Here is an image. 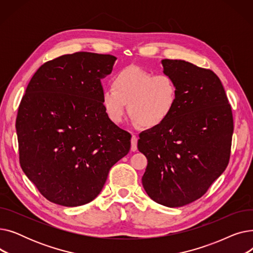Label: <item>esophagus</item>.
Instances as JSON below:
<instances>
[{"label":"esophagus","instance_id":"obj_1","mask_svg":"<svg viewBox=\"0 0 253 253\" xmlns=\"http://www.w3.org/2000/svg\"><path fill=\"white\" fill-rule=\"evenodd\" d=\"M131 151L132 152L137 151V136L135 134L132 135V138H131Z\"/></svg>","mask_w":253,"mask_h":253}]
</instances>
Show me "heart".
I'll list each match as a JSON object with an SVG mask.
<instances>
[{"mask_svg": "<svg viewBox=\"0 0 253 253\" xmlns=\"http://www.w3.org/2000/svg\"><path fill=\"white\" fill-rule=\"evenodd\" d=\"M178 99L175 80L167 74L154 75L138 66H129L114 79L113 88L102 93V106L115 124L128 113L144 128H156L173 113Z\"/></svg>", "mask_w": 253, "mask_h": 253, "instance_id": "1", "label": "heart"}]
</instances>
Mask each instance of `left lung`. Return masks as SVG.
I'll list each match as a JSON object with an SVG mask.
<instances>
[{
    "mask_svg": "<svg viewBox=\"0 0 253 253\" xmlns=\"http://www.w3.org/2000/svg\"><path fill=\"white\" fill-rule=\"evenodd\" d=\"M175 80L178 99L166 121L139 134L137 148L148 159L142 185L155 202L180 207L201 198L227 168L234 121L219 78L209 69L163 59Z\"/></svg>",
    "mask_w": 253,
    "mask_h": 253,
    "instance_id": "obj_1",
    "label": "left lung"
}]
</instances>
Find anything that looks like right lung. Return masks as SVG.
I'll use <instances>...</instances> for the list:
<instances>
[{"instance_id": "add662e5", "label": "right lung", "mask_w": 253, "mask_h": 253, "mask_svg": "<svg viewBox=\"0 0 253 253\" xmlns=\"http://www.w3.org/2000/svg\"><path fill=\"white\" fill-rule=\"evenodd\" d=\"M117 57L76 52L40 66L16 118L21 169L48 201L81 206L98 196L130 150L131 134L106 116L101 79Z\"/></svg>"}]
</instances>
